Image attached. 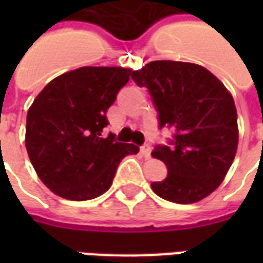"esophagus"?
I'll use <instances>...</instances> for the list:
<instances>
[{"label": "esophagus", "instance_id": "34e87169", "mask_svg": "<svg viewBox=\"0 0 263 263\" xmlns=\"http://www.w3.org/2000/svg\"><path fill=\"white\" fill-rule=\"evenodd\" d=\"M151 152H152L151 145H149V143H143L142 146H141V154L143 155V158H149V156H151Z\"/></svg>", "mask_w": 263, "mask_h": 263}]
</instances>
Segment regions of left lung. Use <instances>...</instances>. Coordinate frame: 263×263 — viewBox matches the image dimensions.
<instances>
[{
  "label": "left lung",
  "mask_w": 263,
  "mask_h": 263,
  "mask_svg": "<svg viewBox=\"0 0 263 263\" xmlns=\"http://www.w3.org/2000/svg\"><path fill=\"white\" fill-rule=\"evenodd\" d=\"M131 77L148 88L159 129L175 131L167 145H156L152 152L169 172L165 180L151 183L152 190L177 204L207 197L220 186L237 154L232 96L213 73L193 63L155 60Z\"/></svg>",
  "instance_id": "1"
}]
</instances>
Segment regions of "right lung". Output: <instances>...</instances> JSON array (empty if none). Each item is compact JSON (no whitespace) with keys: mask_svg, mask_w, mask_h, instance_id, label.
Instances as JSON below:
<instances>
[{"mask_svg":"<svg viewBox=\"0 0 263 263\" xmlns=\"http://www.w3.org/2000/svg\"><path fill=\"white\" fill-rule=\"evenodd\" d=\"M132 70L80 67L56 77L37 94L26 115L25 145L37 176L54 194L84 201L105 193L120 162L139 148L118 142L107 111Z\"/></svg>","mask_w":263,"mask_h":263,"instance_id":"1","label":"right lung"}]
</instances>
